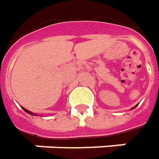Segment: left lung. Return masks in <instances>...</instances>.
<instances>
[{
	"instance_id": "1",
	"label": "left lung",
	"mask_w": 159,
	"mask_h": 159,
	"mask_svg": "<svg viewBox=\"0 0 159 159\" xmlns=\"http://www.w3.org/2000/svg\"><path fill=\"white\" fill-rule=\"evenodd\" d=\"M136 106H137V105H136ZM136 106H135V107H136ZM133 107V108H134V107ZM133 108H132V109H133Z\"/></svg>"
}]
</instances>
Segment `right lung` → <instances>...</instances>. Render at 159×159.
Instances as JSON below:
<instances>
[{"label":"right lung","instance_id":"1","mask_svg":"<svg viewBox=\"0 0 159 159\" xmlns=\"http://www.w3.org/2000/svg\"><path fill=\"white\" fill-rule=\"evenodd\" d=\"M23 109H24V110H25V112H28V113H29V114H30V115H34V113H32V112H30V111H28V110H27V109H25V108H24V107H23Z\"/></svg>","mask_w":159,"mask_h":159}]
</instances>
